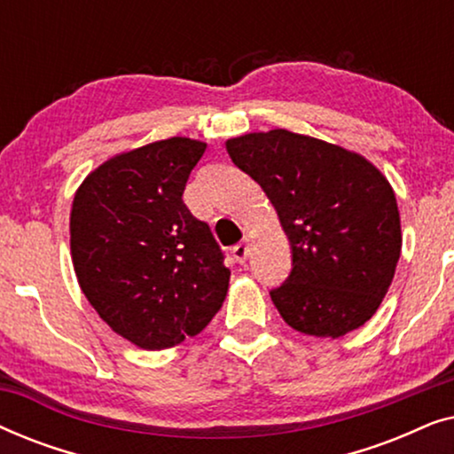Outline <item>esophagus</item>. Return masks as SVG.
I'll use <instances>...</instances> for the list:
<instances>
[{"mask_svg": "<svg viewBox=\"0 0 454 454\" xmlns=\"http://www.w3.org/2000/svg\"><path fill=\"white\" fill-rule=\"evenodd\" d=\"M247 244L246 241H241V244H238V246H233V250H231V254H233V258L238 260L239 264H244L246 262V258H247Z\"/></svg>", "mask_w": 454, "mask_h": 454, "instance_id": "1", "label": "esophagus"}]
</instances>
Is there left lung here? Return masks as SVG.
<instances>
[{
	"label": "left lung",
	"mask_w": 454,
	"mask_h": 454,
	"mask_svg": "<svg viewBox=\"0 0 454 454\" xmlns=\"http://www.w3.org/2000/svg\"><path fill=\"white\" fill-rule=\"evenodd\" d=\"M227 153L266 192L289 238L291 272L270 291L283 320L333 339L365 325L401 256L387 177L362 154L289 129L231 138Z\"/></svg>",
	"instance_id": "8db88e82"
}]
</instances>
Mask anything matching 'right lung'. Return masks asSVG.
Segmentation results:
<instances>
[{"mask_svg":"<svg viewBox=\"0 0 454 454\" xmlns=\"http://www.w3.org/2000/svg\"><path fill=\"white\" fill-rule=\"evenodd\" d=\"M207 145L167 138L97 167L74 196L80 289L117 334L157 351L196 337L225 301L231 270L184 190Z\"/></svg>","mask_w":454,"mask_h":454,"instance_id":"obj_1","label":"right lung"}]
</instances>
